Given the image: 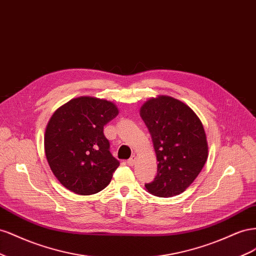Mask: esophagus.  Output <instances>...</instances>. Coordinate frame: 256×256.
Returning <instances> with one entry per match:
<instances>
[{
	"instance_id": "obj_1",
	"label": "esophagus",
	"mask_w": 256,
	"mask_h": 256,
	"mask_svg": "<svg viewBox=\"0 0 256 256\" xmlns=\"http://www.w3.org/2000/svg\"><path fill=\"white\" fill-rule=\"evenodd\" d=\"M136 156H130L128 160V164L130 165V166H133L134 164H135V162H136Z\"/></svg>"
}]
</instances>
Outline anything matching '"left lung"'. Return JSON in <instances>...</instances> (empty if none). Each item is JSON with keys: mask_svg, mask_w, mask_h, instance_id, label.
I'll return each mask as SVG.
<instances>
[{"mask_svg": "<svg viewBox=\"0 0 256 256\" xmlns=\"http://www.w3.org/2000/svg\"><path fill=\"white\" fill-rule=\"evenodd\" d=\"M158 158V174L144 186L158 197L182 193L202 170L208 158L205 130L198 116L170 96L151 98L140 109Z\"/></svg>", "mask_w": 256, "mask_h": 256, "instance_id": "left-lung-1", "label": "left lung"}]
</instances>
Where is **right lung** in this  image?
Listing matches in <instances>:
<instances>
[{"instance_id": "obj_1", "label": "right lung", "mask_w": 256, "mask_h": 256, "mask_svg": "<svg viewBox=\"0 0 256 256\" xmlns=\"http://www.w3.org/2000/svg\"><path fill=\"white\" fill-rule=\"evenodd\" d=\"M118 114L112 102L82 96L68 102L51 116L45 133L46 158L70 191L91 195L109 184L120 162L109 151L104 126Z\"/></svg>"}]
</instances>
